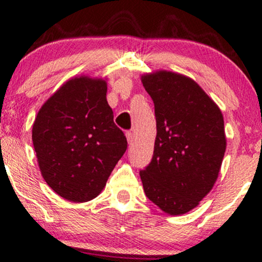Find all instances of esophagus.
Returning a JSON list of instances; mask_svg holds the SVG:
<instances>
[{"label":"esophagus","instance_id":"34e87169","mask_svg":"<svg viewBox=\"0 0 262 262\" xmlns=\"http://www.w3.org/2000/svg\"><path fill=\"white\" fill-rule=\"evenodd\" d=\"M125 137H127L128 143L132 144V141H133V133H132V132H127V133H125Z\"/></svg>","mask_w":262,"mask_h":262}]
</instances>
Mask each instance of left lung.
<instances>
[{"label":"left lung","mask_w":262,"mask_h":262,"mask_svg":"<svg viewBox=\"0 0 262 262\" xmlns=\"http://www.w3.org/2000/svg\"><path fill=\"white\" fill-rule=\"evenodd\" d=\"M141 82L156 118L154 155L140 171L144 192L167 214H185L218 179L227 148L223 114L185 75L158 70L143 75Z\"/></svg>","instance_id":"obj_1"}]
</instances>
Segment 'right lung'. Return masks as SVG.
<instances>
[{
	"mask_svg": "<svg viewBox=\"0 0 262 262\" xmlns=\"http://www.w3.org/2000/svg\"><path fill=\"white\" fill-rule=\"evenodd\" d=\"M106 96L104 79L73 77L45 101L33 123L41 176L70 202L97 197L127 150V138L114 124Z\"/></svg>",
	"mask_w": 262,
	"mask_h": 262,
	"instance_id": "add662e5",
	"label": "right lung"
}]
</instances>
